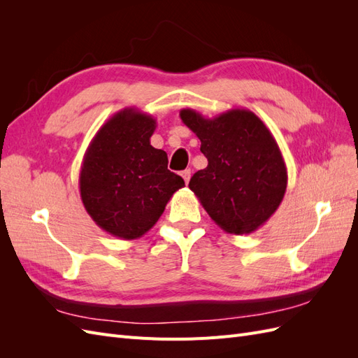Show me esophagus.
<instances>
[{"label": "esophagus", "mask_w": 358, "mask_h": 358, "mask_svg": "<svg viewBox=\"0 0 358 358\" xmlns=\"http://www.w3.org/2000/svg\"><path fill=\"white\" fill-rule=\"evenodd\" d=\"M182 178H183V180H185V183H188L189 182V178H191V170L189 169H187V170H183L182 173Z\"/></svg>", "instance_id": "1"}]
</instances>
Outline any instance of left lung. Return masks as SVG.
Wrapping results in <instances>:
<instances>
[{
  "label": "left lung",
  "instance_id": "obj_1",
  "mask_svg": "<svg viewBox=\"0 0 358 358\" xmlns=\"http://www.w3.org/2000/svg\"><path fill=\"white\" fill-rule=\"evenodd\" d=\"M180 119L200 138L208 167L189 189L213 222L230 234H249L272 216L287 191V167L270 129L254 112L231 109L204 117L182 109Z\"/></svg>",
  "mask_w": 358,
  "mask_h": 358
}]
</instances>
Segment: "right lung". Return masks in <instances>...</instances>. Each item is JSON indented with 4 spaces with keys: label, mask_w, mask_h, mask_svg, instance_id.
<instances>
[{
    "label": "right lung",
    "mask_w": 358,
    "mask_h": 358,
    "mask_svg": "<svg viewBox=\"0 0 358 358\" xmlns=\"http://www.w3.org/2000/svg\"><path fill=\"white\" fill-rule=\"evenodd\" d=\"M155 119L136 107L115 113L86 149L80 197L92 221L109 234L134 241L159 220L185 182L167 169V154L150 145Z\"/></svg>",
    "instance_id": "obj_1"
}]
</instances>
